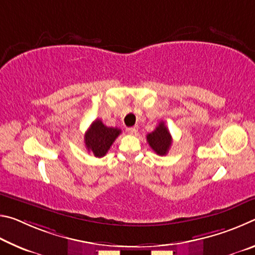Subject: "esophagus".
I'll return each instance as SVG.
<instances>
[{
  "mask_svg": "<svg viewBox=\"0 0 255 255\" xmlns=\"http://www.w3.org/2000/svg\"><path fill=\"white\" fill-rule=\"evenodd\" d=\"M138 128L137 127H130V128H127V132L130 133V135H135V133L137 132Z\"/></svg>",
  "mask_w": 255,
  "mask_h": 255,
  "instance_id": "esophagus-1",
  "label": "esophagus"
}]
</instances>
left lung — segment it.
Returning <instances> with one entry per match:
<instances>
[{"label":"left lung","mask_w":255,"mask_h":255,"mask_svg":"<svg viewBox=\"0 0 255 255\" xmlns=\"http://www.w3.org/2000/svg\"><path fill=\"white\" fill-rule=\"evenodd\" d=\"M147 143L157 155H166L172 144V136L164 122L158 124L155 130L146 136Z\"/></svg>","instance_id":"left-lung-1"}]
</instances>
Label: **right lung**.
<instances>
[{
	"label": "right lung",
	"mask_w": 255,
	"mask_h": 255,
	"mask_svg": "<svg viewBox=\"0 0 255 255\" xmlns=\"http://www.w3.org/2000/svg\"><path fill=\"white\" fill-rule=\"evenodd\" d=\"M120 132L118 128L107 127L100 119L94 120L84 136L86 149L96 157H103Z\"/></svg>",
	"instance_id": "1"
}]
</instances>
